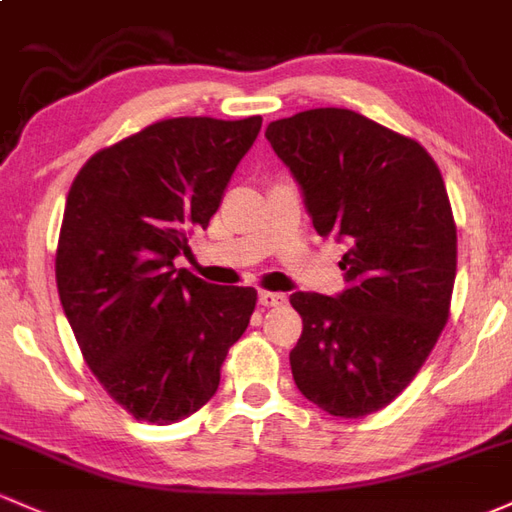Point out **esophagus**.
Listing matches in <instances>:
<instances>
[{
    "label": "esophagus",
    "mask_w": 512,
    "mask_h": 512,
    "mask_svg": "<svg viewBox=\"0 0 512 512\" xmlns=\"http://www.w3.org/2000/svg\"><path fill=\"white\" fill-rule=\"evenodd\" d=\"M285 302H288V298L283 293H271V290H261L258 293V305L261 307H280Z\"/></svg>",
    "instance_id": "34e87169"
}]
</instances>
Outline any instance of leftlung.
Masks as SVG:
<instances>
[{
	"mask_svg": "<svg viewBox=\"0 0 512 512\" xmlns=\"http://www.w3.org/2000/svg\"><path fill=\"white\" fill-rule=\"evenodd\" d=\"M266 139L305 195L317 234H337L349 288L290 295L302 334L295 386L334 417L393 403L449 320L456 224L425 146L356 114L320 107L271 122Z\"/></svg>",
	"mask_w": 512,
	"mask_h": 512,
	"instance_id": "8db88e82",
	"label": "left lung"
}]
</instances>
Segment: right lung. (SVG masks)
<instances>
[{"mask_svg":"<svg viewBox=\"0 0 512 512\" xmlns=\"http://www.w3.org/2000/svg\"><path fill=\"white\" fill-rule=\"evenodd\" d=\"M261 122L163 119L97 151L70 185L58 295L85 364L136 420L200 410L249 327L254 288L205 283L173 258L207 229Z\"/></svg>","mask_w":512,"mask_h":512,"instance_id":"obj_1","label":"right lung"}]
</instances>
